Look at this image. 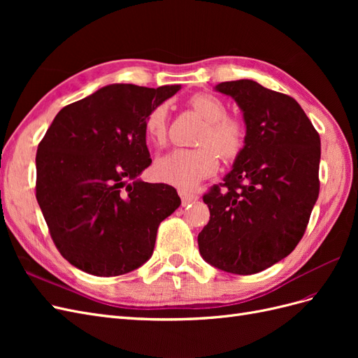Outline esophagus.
<instances>
[{
  "instance_id": "obj_1",
  "label": "esophagus",
  "mask_w": 358,
  "mask_h": 358,
  "mask_svg": "<svg viewBox=\"0 0 358 358\" xmlns=\"http://www.w3.org/2000/svg\"><path fill=\"white\" fill-rule=\"evenodd\" d=\"M179 196H180V200H182V204H183V206H187V204H189V203H194V201L199 200V197L196 196V194L188 192V191H185V189H180V191H179Z\"/></svg>"
}]
</instances>
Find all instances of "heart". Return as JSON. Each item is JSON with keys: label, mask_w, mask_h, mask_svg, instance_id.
Wrapping results in <instances>:
<instances>
[{"label": "heart", "mask_w": 358, "mask_h": 358, "mask_svg": "<svg viewBox=\"0 0 358 358\" xmlns=\"http://www.w3.org/2000/svg\"><path fill=\"white\" fill-rule=\"evenodd\" d=\"M192 109L206 127L199 138V149H175L155 162L157 176L173 187L189 189L218 170V153L224 159L241 154L245 145V128L239 119L227 116L224 101L212 94H196L191 99ZM167 104H159L145 119V131L150 142L161 146L167 137ZM217 152L215 153L214 150Z\"/></svg>", "instance_id": "b5f03b06"}]
</instances>
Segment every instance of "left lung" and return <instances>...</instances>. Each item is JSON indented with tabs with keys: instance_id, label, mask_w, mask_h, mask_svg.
I'll use <instances>...</instances> for the list:
<instances>
[{
	"instance_id": "8db88e82",
	"label": "left lung",
	"mask_w": 358,
	"mask_h": 358,
	"mask_svg": "<svg viewBox=\"0 0 358 358\" xmlns=\"http://www.w3.org/2000/svg\"><path fill=\"white\" fill-rule=\"evenodd\" d=\"M246 127L245 145L224 176L203 197L210 220L199 234L206 263L252 275L292 252L305 234L320 192L321 142L291 96L242 79L222 82Z\"/></svg>"
}]
</instances>
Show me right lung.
<instances>
[{"instance_id":"obj_1","label":"right lung","mask_w":358,"mask_h":358,"mask_svg":"<svg viewBox=\"0 0 358 358\" xmlns=\"http://www.w3.org/2000/svg\"><path fill=\"white\" fill-rule=\"evenodd\" d=\"M180 88L107 85L53 119L37 149L36 197L74 267L117 276L152 257L158 225L180 199L173 187L138 178L152 162L145 119Z\"/></svg>"}]
</instances>
